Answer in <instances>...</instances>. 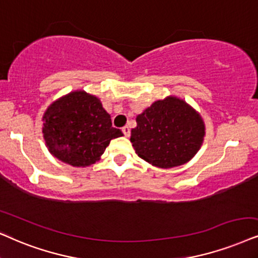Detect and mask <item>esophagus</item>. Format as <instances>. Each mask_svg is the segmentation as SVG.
<instances>
[{"label":"esophagus","instance_id":"obj_1","mask_svg":"<svg viewBox=\"0 0 258 258\" xmlns=\"http://www.w3.org/2000/svg\"><path fill=\"white\" fill-rule=\"evenodd\" d=\"M122 132L125 137H130V133H131V130H130L128 126H123L122 127Z\"/></svg>","mask_w":258,"mask_h":258}]
</instances>
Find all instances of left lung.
Segmentation results:
<instances>
[{
  "label": "left lung",
  "instance_id": "8db88e82",
  "mask_svg": "<svg viewBox=\"0 0 258 258\" xmlns=\"http://www.w3.org/2000/svg\"><path fill=\"white\" fill-rule=\"evenodd\" d=\"M131 143L136 153L162 169L178 167L190 161L205 137L201 115L175 96L155 101L136 119Z\"/></svg>",
  "mask_w": 258,
  "mask_h": 258
}]
</instances>
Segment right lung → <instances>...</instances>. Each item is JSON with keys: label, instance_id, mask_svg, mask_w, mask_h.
Listing matches in <instances>:
<instances>
[{"label": "right lung", "instance_id": "right-lung-1", "mask_svg": "<svg viewBox=\"0 0 258 258\" xmlns=\"http://www.w3.org/2000/svg\"><path fill=\"white\" fill-rule=\"evenodd\" d=\"M42 135L52 155L73 167L99 161L110 140L123 136L96 96L83 90L54 101L45 112Z\"/></svg>", "mask_w": 258, "mask_h": 258}]
</instances>
